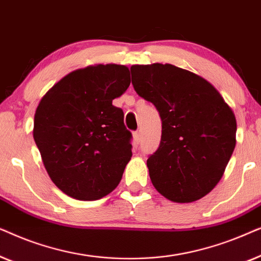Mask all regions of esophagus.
<instances>
[{
  "mask_svg": "<svg viewBox=\"0 0 261 261\" xmlns=\"http://www.w3.org/2000/svg\"><path fill=\"white\" fill-rule=\"evenodd\" d=\"M134 139H135V141H137V144H139V142L141 141V132L140 130L135 132V133H134Z\"/></svg>",
  "mask_w": 261,
  "mask_h": 261,
  "instance_id": "esophagus-1",
  "label": "esophagus"
}]
</instances>
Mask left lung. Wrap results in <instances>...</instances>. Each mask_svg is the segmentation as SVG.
Here are the masks:
<instances>
[{"instance_id":"8db88e82","label":"left lung","mask_w":261,"mask_h":261,"mask_svg":"<svg viewBox=\"0 0 261 261\" xmlns=\"http://www.w3.org/2000/svg\"><path fill=\"white\" fill-rule=\"evenodd\" d=\"M132 84L162 119V140L148 156L149 178L164 197L190 203L209 194L235 148L237 120L220 92L171 64L133 65Z\"/></svg>"}]
</instances>
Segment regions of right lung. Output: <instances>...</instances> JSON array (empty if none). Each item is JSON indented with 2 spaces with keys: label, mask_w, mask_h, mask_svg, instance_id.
<instances>
[{
  "label": "right lung",
  "mask_w": 261,
  "mask_h": 261,
  "mask_svg": "<svg viewBox=\"0 0 261 261\" xmlns=\"http://www.w3.org/2000/svg\"><path fill=\"white\" fill-rule=\"evenodd\" d=\"M129 84L127 66L98 64L72 71L39 103L34 141L49 178L70 197L96 201L119 185L132 133L113 99Z\"/></svg>",
  "instance_id": "add662e5"
}]
</instances>
